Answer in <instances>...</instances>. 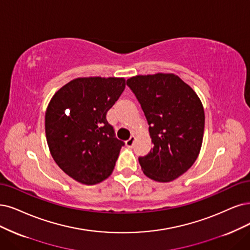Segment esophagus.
Segmentation results:
<instances>
[{
  "label": "esophagus",
  "mask_w": 250,
  "mask_h": 250,
  "mask_svg": "<svg viewBox=\"0 0 250 250\" xmlns=\"http://www.w3.org/2000/svg\"><path fill=\"white\" fill-rule=\"evenodd\" d=\"M135 139H136V138H135V136H134V135H133V136H131V137H130V139L125 141V145H126L127 147H133L134 142H135Z\"/></svg>",
  "instance_id": "esophagus-1"
}]
</instances>
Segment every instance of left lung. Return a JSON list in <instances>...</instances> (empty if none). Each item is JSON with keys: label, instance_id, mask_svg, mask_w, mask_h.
I'll list each match as a JSON object with an SVG mask.
<instances>
[{"label": "left lung", "instance_id": "8db88e82", "mask_svg": "<svg viewBox=\"0 0 250 250\" xmlns=\"http://www.w3.org/2000/svg\"><path fill=\"white\" fill-rule=\"evenodd\" d=\"M149 125L153 148L140 156L147 177L169 182L196 162L204 135L205 114L193 89L174 74L138 75L126 80Z\"/></svg>", "mask_w": 250, "mask_h": 250}]
</instances>
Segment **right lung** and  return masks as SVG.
Segmentation results:
<instances>
[{"label": "right lung", "instance_id": "right-lung-1", "mask_svg": "<svg viewBox=\"0 0 250 250\" xmlns=\"http://www.w3.org/2000/svg\"><path fill=\"white\" fill-rule=\"evenodd\" d=\"M125 87V78H76L55 92L45 113L54 162L76 181L92 186L112 173L125 142L106 119Z\"/></svg>", "mask_w": 250, "mask_h": 250}]
</instances>
